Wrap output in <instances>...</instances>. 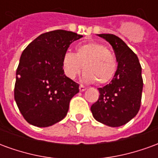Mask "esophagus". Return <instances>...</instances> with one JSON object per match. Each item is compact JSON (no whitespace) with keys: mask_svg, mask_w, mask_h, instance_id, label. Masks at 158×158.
<instances>
[{"mask_svg":"<svg viewBox=\"0 0 158 158\" xmlns=\"http://www.w3.org/2000/svg\"><path fill=\"white\" fill-rule=\"evenodd\" d=\"M85 89H86V87H85V86L82 85H79V90H80V91H85Z\"/></svg>","mask_w":158,"mask_h":158,"instance_id":"1","label":"esophagus"}]
</instances>
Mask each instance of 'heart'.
Returning a JSON list of instances; mask_svg holds the SVG:
<instances>
[{
	"instance_id": "b5f03b06",
	"label": "heart",
	"mask_w": 158,
	"mask_h": 158,
	"mask_svg": "<svg viewBox=\"0 0 158 158\" xmlns=\"http://www.w3.org/2000/svg\"><path fill=\"white\" fill-rule=\"evenodd\" d=\"M62 70L71 79H76L84 68L85 81L98 85L109 82L117 70L115 56L106 46L96 42L79 45L76 54L67 52L62 56Z\"/></svg>"
}]
</instances>
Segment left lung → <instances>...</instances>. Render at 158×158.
Listing matches in <instances>:
<instances>
[{
    "label": "left lung",
    "mask_w": 158,
    "mask_h": 158,
    "mask_svg": "<svg viewBox=\"0 0 158 158\" xmlns=\"http://www.w3.org/2000/svg\"><path fill=\"white\" fill-rule=\"evenodd\" d=\"M113 46L118 69L112 81L98 88L99 99L90 110L96 121L110 127H119L136 116L140 107L143 79L139 59L118 36L97 35Z\"/></svg>",
    "instance_id": "8db88e82"
}]
</instances>
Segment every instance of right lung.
Masks as SVG:
<instances>
[{"instance_id":"right-lung-1","label":"right lung","mask_w":158,"mask_h":158,"mask_svg":"<svg viewBox=\"0 0 158 158\" xmlns=\"http://www.w3.org/2000/svg\"><path fill=\"white\" fill-rule=\"evenodd\" d=\"M57 29L44 33L23 52L17 72L14 99L27 122L49 127L64 118L79 85L62 70V56L71 43L82 38Z\"/></svg>"}]
</instances>
